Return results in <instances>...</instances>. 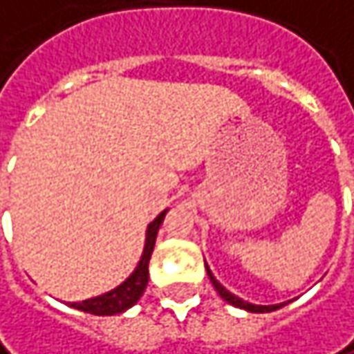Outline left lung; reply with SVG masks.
Here are the masks:
<instances>
[{
  "mask_svg": "<svg viewBox=\"0 0 354 354\" xmlns=\"http://www.w3.org/2000/svg\"><path fill=\"white\" fill-rule=\"evenodd\" d=\"M207 268V264H205ZM207 276H209V280H212V284H214V288L217 290V294L225 300V302H230L232 306H238V308H243V310H248V313H274V310H278V308H282L286 302H282V304H270V306H260V304H252V302H245V300H241L238 298L236 294H232V292L227 290V288H223L217 280H215V276L212 274V270L207 268Z\"/></svg>",
  "mask_w": 354,
  "mask_h": 354,
  "instance_id": "left-lung-1",
  "label": "left lung"
}]
</instances>
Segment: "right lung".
Masks as SVG:
<instances>
[{
	"instance_id": "1",
	"label": "right lung",
	"mask_w": 354,
	"mask_h": 354,
	"mask_svg": "<svg viewBox=\"0 0 354 354\" xmlns=\"http://www.w3.org/2000/svg\"><path fill=\"white\" fill-rule=\"evenodd\" d=\"M165 214H167V209L161 212L149 223L139 264H137V268L133 270V274L122 284H118L114 290L104 292L100 296H94V298L82 300V302H72L70 306L76 308V310L90 313V315L96 316H113L129 310L131 306H135L139 302L140 296H142L145 288H147V282H149V260H151L155 240H157V232H159V227L163 223Z\"/></svg>"
}]
</instances>
